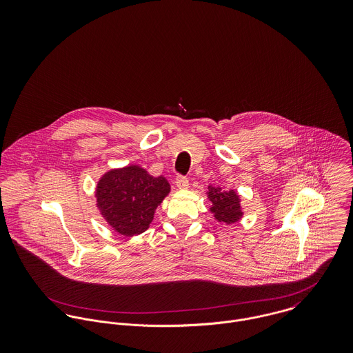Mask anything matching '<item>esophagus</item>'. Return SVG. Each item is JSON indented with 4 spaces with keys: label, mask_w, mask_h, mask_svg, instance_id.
Masks as SVG:
<instances>
[{
    "label": "esophagus",
    "mask_w": 353,
    "mask_h": 353,
    "mask_svg": "<svg viewBox=\"0 0 353 353\" xmlns=\"http://www.w3.org/2000/svg\"><path fill=\"white\" fill-rule=\"evenodd\" d=\"M175 183L178 189H188L189 188V179L185 175H178L175 179Z\"/></svg>",
    "instance_id": "1"
}]
</instances>
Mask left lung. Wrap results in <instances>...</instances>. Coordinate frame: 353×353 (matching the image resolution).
<instances>
[{"label":"left lung","instance_id":"8db88e82","mask_svg":"<svg viewBox=\"0 0 353 353\" xmlns=\"http://www.w3.org/2000/svg\"><path fill=\"white\" fill-rule=\"evenodd\" d=\"M208 199L212 202L210 212L221 223H225V224L235 223L243 214L239 196L234 190L223 192L221 188L208 186Z\"/></svg>","mask_w":353,"mask_h":353}]
</instances>
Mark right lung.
Returning a JSON list of instances; mask_svg holds the SVG:
<instances>
[{
    "mask_svg": "<svg viewBox=\"0 0 353 353\" xmlns=\"http://www.w3.org/2000/svg\"><path fill=\"white\" fill-rule=\"evenodd\" d=\"M168 193L165 178H154L139 165H128L101 176L97 200L107 223L121 235L133 236L150 227L154 209Z\"/></svg>",
    "mask_w": 353,
    "mask_h": 353,
    "instance_id": "obj_1",
    "label": "right lung"
}]
</instances>
